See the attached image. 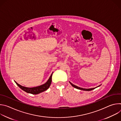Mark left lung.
<instances>
[{"label":"left lung","mask_w":121,"mask_h":121,"mask_svg":"<svg viewBox=\"0 0 121 121\" xmlns=\"http://www.w3.org/2000/svg\"><path fill=\"white\" fill-rule=\"evenodd\" d=\"M69 83H70V84L73 86V87H74L75 88L77 89H78V90H80L85 91H92V90H93L95 89V88H97V87H99V86L101 85H99V86H98V87H96V88H91V89H84V88H80V87H78V86H76V85H74V84H72L70 82H69Z\"/></svg>","instance_id":"8db88e82"}]
</instances>
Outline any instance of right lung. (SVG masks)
Here are the masks:
<instances>
[{"label":"right lung","mask_w":121,"mask_h":121,"mask_svg":"<svg viewBox=\"0 0 121 121\" xmlns=\"http://www.w3.org/2000/svg\"><path fill=\"white\" fill-rule=\"evenodd\" d=\"M53 73H52L49 78L45 83L35 87L27 88V87H23V86H22L21 85L19 84L18 83H17L16 81L15 82L16 83V84L18 85L22 90L26 92L27 93H30L32 94H38L46 91L49 88L52 82V77Z\"/></svg>","instance_id":"add662e5"}]
</instances>
